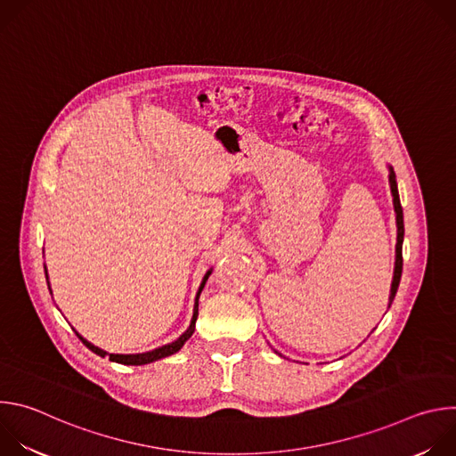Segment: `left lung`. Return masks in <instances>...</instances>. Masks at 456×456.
<instances>
[{
    "mask_svg": "<svg viewBox=\"0 0 456 456\" xmlns=\"http://www.w3.org/2000/svg\"><path fill=\"white\" fill-rule=\"evenodd\" d=\"M387 180H389V189H392V197H394V209H395V222H397V245H395V267H394V280H392V289H389V297H387V308L392 306L401 276H403V241H404V215H403V206L399 199V187H397V178L395 171L392 166H387ZM278 355H281L278 350H274Z\"/></svg>",
    "mask_w": 456,
    "mask_h": 456,
    "instance_id": "left-lung-1",
    "label": "left lung"
}]
</instances>
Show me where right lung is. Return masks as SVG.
Instances as JSON below:
<instances>
[{
    "mask_svg": "<svg viewBox=\"0 0 456 456\" xmlns=\"http://www.w3.org/2000/svg\"><path fill=\"white\" fill-rule=\"evenodd\" d=\"M211 273H213V269H209V271L204 274V278H202V283H200V287H199L197 297H194L192 317H191V322H189L187 330H185L180 338H176L173 343H167V345H164V346H159V348H155V350L142 352V354H110V352H106V350H102V348H99V346L92 345L90 341H86V339H85L77 330H76V334H77V338H79V339H81V341H83V343H85V345H86L94 354H97V355H101V357H110V361L118 362V364H127V366H142V364H150V362H155V361H159V359L169 357V355L176 354V352L185 345V341L192 336V332H194V322H197V317H199V299H200V294H202V290H204V287H206V281L209 280ZM45 276H46V283H48V289H50L46 265H45ZM50 294H52V289H50Z\"/></svg>",
    "mask_w": 456,
    "mask_h": 456,
    "instance_id": "1",
    "label": "right lung"
}]
</instances>
